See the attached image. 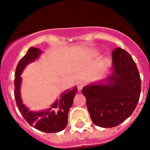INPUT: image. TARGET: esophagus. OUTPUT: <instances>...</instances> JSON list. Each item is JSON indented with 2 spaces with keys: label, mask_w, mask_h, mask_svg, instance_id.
Returning a JSON list of instances; mask_svg holds the SVG:
<instances>
[{
  "label": "esophagus",
  "mask_w": 150,
  "mask_h": 150,
  "mask_svg": "<svg viewBox=\"0 0 150 150\" xmlns=\"http://www.w3.org/2000/svg\"><path fill=\"white\" fill-rule=\"evenodd\" d=\"M85 86V83H84L83 82H78L77 83V89H78L79 91L81 90L82 88H83V87Z\"/></svg>",
  "instance_id": "obj_1"
}]
</instances>
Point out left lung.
Listing matches in <instances>:
<instances>
[{"label": "left lung", "instance_id": "left-lung-1", "mask_svg": "<svg viewBox=\"0 0 150 150\" xmlns=\"http://www.w3.org/2000/svg\"><path fill=\"white\" fill-rule=\"evenodd\" d=\"M112 61L110 76L82 90L91 119L101 128L117 126L129 118L140 96V73L131 56L118 47L113 51Z\"/></svg>", "mask_w": 150, "mask_h": 150}]
</instances>
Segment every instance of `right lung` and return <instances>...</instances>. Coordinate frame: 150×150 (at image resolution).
<instances>
[{
    "label": "right lung",
    "mask_w": 150,
    "mask_h": 150,
    "mask_svg": "<svg viewBox=\"0 0 150 150\" xmlns=\"http://www.w3.org/2000/svg\"><path fill=\"white\" fill-rule=\"evenodd\" d=\"M42 51L37 48L30 47L24 57L21 58L17 65L14 81L15 98L19 111L26 121L32 126L44 132H58L61 131L68 124V113L73 103V99L77 92V87L68 89L60 95L61 99H57L45 111L33 112L28 109L22 103L20 95L21 74L29 63L34 62L39 58Z\"/></svg>",
    "instance_id": "right-lung-1"
}]
</instances>
